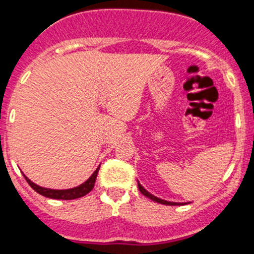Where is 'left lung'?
Segmentation results:
<instances>
[{
    "instance_id": "obj_1",
    "label": "left lung",
    "mask_w": 254,
    "mask_h": 254,
    "mask_svg": "<svg viewBox=\"0 0 254 254\" xmlns=\"http://www.w3.org/2000/svg\"><path fill=\"white\" fill-rule=\"evenodd\" d=\"M138 189H139V191H140V192H142V193H143L144 196H147V197H148V199L153 200V201H156V203H160V204H165V205H180V204H181V203H172V201H167V200L159 199V197H156V196L151 195V193L148 192V191H146V190H144L143 187L140 186V185H139V182H138Z\"/></svg>"
}]
</instances>
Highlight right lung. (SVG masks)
<instances>
[{"mask_svg": "<svg viewBox=\"0 0 254 254\" xmlns=\"http://www.w3.org/2000/svg\"><path fill=\"white\" fill-rule=\"evenodd\" d=\"M98 172H99V168H97L94 173L91 174V177L86 182H84L82 185L77 187H73V189L69 190H51V189H45V187H40L37 186L36 183H33L32 181H29L27 177H25V180L28 182L29 186L32 189L35 190L36 192L40 193L42 196H46V197H50V199H59V200H73V199H78V197H82L86 193H89L91 190L94 189L95 185V180H97Z\"/></svg>", "mask_w": 254, "mask_h": 254, "instance_id": "right-lung-1", "label": "right lung"}]
</instances>
